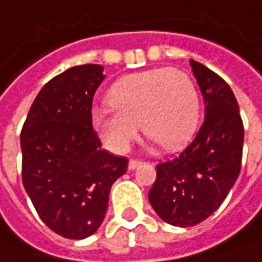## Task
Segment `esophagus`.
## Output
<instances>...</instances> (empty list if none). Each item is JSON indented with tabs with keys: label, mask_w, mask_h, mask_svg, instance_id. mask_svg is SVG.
I'll return each instance as SVG.
<instances>
[{
	"label": "esophagus",
	"mask_w": 262,
	"mask_h": 262,
	"mask_svg": "<svg viewBox=\"0 0 262 262\" xmlns=\"http://www.w3.org/2000/svg\"><path fill=\"white\" fill-rule=\"evenodd\" d=\"M142 164V161H138V159H130L129 161V169H135V168H138Z\"/></svg>",
	"instance_id": "1"
}]
</instances>
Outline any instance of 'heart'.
<instances>
[{"label":"heart","instance_id":"obj_1","mask_svg":"<svg viewBox=\"0 0 262 262\" xmlns=\"http://www.w3.org/2000/svg\"><path fill=\"white\" fill-rule=\"evenodd\" d=\"M107 101L93 112V124L110 150L126 152L142 132L168 150L185 146L200 123V97L188 74L155 68L117 79Z\"/></svg>","mask_w":262,"mask_h":262}]
</instances>
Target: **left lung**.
Masks as SVG:
<instances>
[{
  "instance_id": "left-lung-1",
  "label": "left lung",
  "mask_w": 262,
  "mask_h": 262,
  "mask_svg": "<svg viewBox=\"0 0 262 262\" xmlns=\"http://www.w3.org/2000/svg\"><path fill=\"white\" fill-rule=\"evenodd\" d=\"M204 100V122L174 159L157 165L149 203L169 225L194 226L219 209L238 180L244 123L230 86L204 65L190 60Z\"/></svg>"
}]
</instances>
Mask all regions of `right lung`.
<instances>
[{
  "instance_id": "add662e5",
  "label": "right lung",
  "mask_w": 262,
  "mask_h": 262,
  "mask_svg": "<svg viewBox=\"0 0 262 262\" xmlns=\"http://www.w3.org/2000/svg\"><path fill=\"white\" fill-rule=\"evenodd\" d=\"M101 65H79L52 78L33 101L20 135L23 185L45 225L84 239L103 223L113 183L129 161L101 149L93 98Z\"/></svg>"
}]
</instances>
